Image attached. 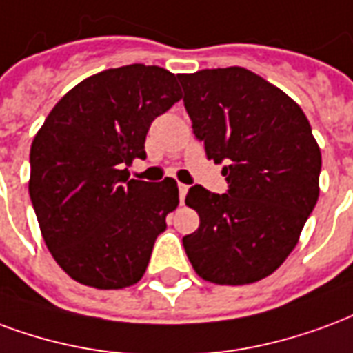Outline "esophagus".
I'll return each mask as SVG.
<instances>
[{
	"label": "esophagus",
	"instance_id": "1",
	"mask_svg": "<svg viewBox=\"0 0 353 353\" xmlns=\"http://www.w3.org/2000/svg\"><path fill=\"white\" fill-rule=\"evenodd\" d=\"M188 194V186L186 184H179V195H180V205L184 203V197Z\"/></svg>",
	"mask_w": 353,
	"mask_h": 353
}]
</instances>
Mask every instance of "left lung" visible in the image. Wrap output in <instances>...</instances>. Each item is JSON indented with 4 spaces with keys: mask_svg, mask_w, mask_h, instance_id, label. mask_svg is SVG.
I'll return each instance as SVG.
<instances>
[{
    "mask_svg": "<svg viewBox=\"0 0 353 353\" xmlns=\"http://www.w3.org/2000/svg\"><path fill=\"white\" fill-rule=\"evenodd\" d=\"M205 154L223 163L225 194L199 184L186 205L199 228L182 239L188 259L214 284H252L284 263L320 195L321 154L292 97L244 68L179 74Z\"/></svg>",
    "mask_w": 353,
    "mask_h": 353,
    "instance_id": "left-lung-1",
    "label": "left lung"
}]
</instances>
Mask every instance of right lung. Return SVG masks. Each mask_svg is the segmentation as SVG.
<instances>
[{
  "mask_svg": "<svg viewBox=\"0 0 353 353\" xmlns=\"http://www.w3.org/2000/svg\"><path fill=\"white\" fill-rule=\"evenodd\" d=\"M180 97L163 68L109 69L63 95L33 139V210L52 258L77 282L120 290L143 279L179 188L130 179L128 167L146 158L152 122Z\"/></svg>",
  "mask_w": 353,
  "mask_h": 353,
  "instance_id": "1",
  "label": "right lung"
}]
</instances>
